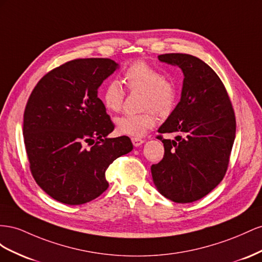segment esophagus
Wrapping results in <instances>:
<instances>
[{
    "instance_id": "1",
    "label": "esophagus",
    "mask_w": 262,
    "mask_h": 262,
    "mask_svg": "<svg viewBox=\"0 0 262 262\" xmlns=\"http://www.w3.org/2000/svg\"><path fill=\"white\" fill-rule=\"evenodd\" d=\"M132 143H133V145L135 146V147H138V146H140L141 144H144L145 140L141 139V138H138V137H133V138H132Z\"/></svg>"
}]
</instances>
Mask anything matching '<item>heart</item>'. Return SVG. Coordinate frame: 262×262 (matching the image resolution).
I'll use <instances>...</instances> for the list:
<instances>
[{"mask_svg": "<svg viewBox=\"0 0 262 262\" xmlns=\"http://www.w3.org/2000/svg\"><path fill=\"white\" fill-rule=\"evenodd\" d=\"M123 83L129 92L141 93L140 107L145 111L139 114H125L115 119L116 130L122 135L143 136L157 123L155 111L166 115L174 106V83L146 61L132 63L123 74ZM124 99L125 91L117 81H110L101 92L103 105L111 113L122 110Z\"/></svg>", "mask_w": 262, "mask_h": 262, "instance_id": "obj_1", "label": "heart"}]
</instances>
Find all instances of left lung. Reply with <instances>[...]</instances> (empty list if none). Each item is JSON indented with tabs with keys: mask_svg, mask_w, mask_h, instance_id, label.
<instances>
[{
	"mask_svg": "<svg viewBox=\"0 0 262 262\" xmlns=\"http://www.w3.org/2000/svg\"><path fill=\"white\" fill-rule=\"evenodd\" d=\"M183 71L181 100L158 129L178 133L176 140L157 136L164 155L152 164L157 189L176 203H191L207 195L225 177L236 135L233 105L222 80L198 57L158 56Z\"/></svg>",
	"mask_w": 262,
	"mask_h": 262,
	"instance_id": "left-lung-1",
	"label": "left lung"
}]
</instances>
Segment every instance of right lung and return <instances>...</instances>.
Wrapping results in <instances>:
<instances>
[{
  "mask_svg": "<svg viewBox=\"0 0 262 262\" xmlns=\"http://www.w3.org/2000/svg\"><path fill=\"white\" fill-rule=\"evenodd\" d=\"M118 64L108 58L74 59L38 81L24 112L29 169L52 199L88 203L108 188L105 171L133 150L127 136L107 138L114 124L98 96Z\"/></svg>",
  "mask_w": 262,
  "mask_h": 262,
  "instance_id": "add662e5",
  "label": "right lung"
}]
</instances>
